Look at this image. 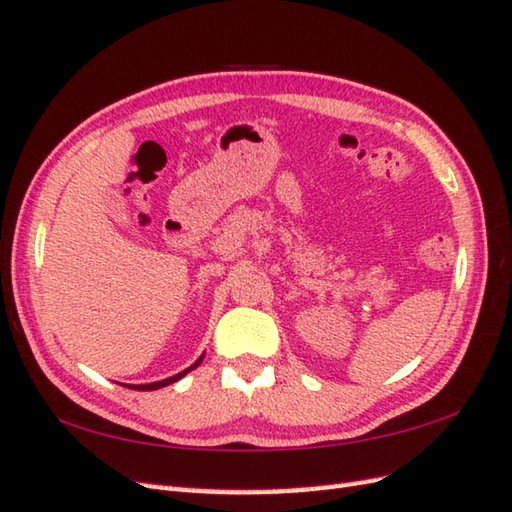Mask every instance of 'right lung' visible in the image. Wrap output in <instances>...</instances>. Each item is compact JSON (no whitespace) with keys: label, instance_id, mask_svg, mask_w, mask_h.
Instances as JSON below:
<instances>
[{"label":"right lung","instance_id":"obj_1","mask_svg":"<svg viewBox=\"0 0 512 512\" xmlns=\"http://www.w3.org/2000/svg\"><path fill=\"white\" fill-rule=\"evenodd\" d=\"M202 363V358H198V361H195L189 369H184V372H180V374H176V376H171V378H165V380H158V383H149V385H125V387H132V389H138V391H154V389H160V387H167V385H171V383H176V380H180L182 376H187L191 369H195Z\"/></svg>","mask_w":512,"mask_h":512}]
</instances>
